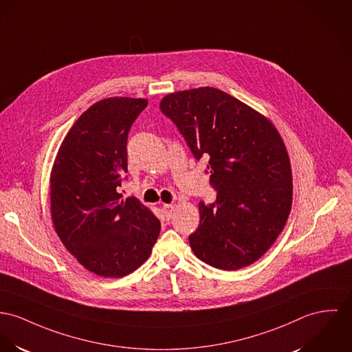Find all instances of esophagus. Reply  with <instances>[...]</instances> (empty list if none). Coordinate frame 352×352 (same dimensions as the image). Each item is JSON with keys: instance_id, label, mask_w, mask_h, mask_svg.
Here are the masks:
<instances>
[{"instance_id": "1", "label": "esophagus", "mask_w": 352, "mask_h": 352, "mask_svg": "<svg viewBox=\"0 0 352 352\" xmlns=\"http://www.w3.org/2000/svg\"><path fill=\"white\" fill-rule=\"evenodd\" d=\"M162 212L164 217L167 218V219H170L171 216H173V212H174V206L173 205H163L162 206Z\"/></svg>"}]
</instances>
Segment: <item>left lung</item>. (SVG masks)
<instances>
[{
    "instance_id": "8db88e82",
    "label": "left lung",
    "mask_w": 352,
    "mask_h": 352,
    "mask_svg": "<svg viewBox=\"0 0 352 352\" xmlns=\"http://www.w3.org/2000/svg\"><path fill=\"white\" fill-rule=\"evenodd\" d=\"M197 161L209 160L216 201L199 202L189 236L194 254L223 271L257 261L276 241L292 206V170L271 122L213 87L166 95L160 104Z\"/></svg>"
}]
</instances>
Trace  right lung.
I'll return each mask as SVG.
<instances>
[{"label":"right lung","mask_w":352,"mask_h":352,"mask_svg":"<svg viewBox=\"0 0 352 352\" xmlns=\"http://www.w3.org/2000/svg\"><path fill=\"white\" fill-rule=\"evenodd\" d=\"M146 99L109 98L87 109L64 138L51 173L54 230L81 265L103 277L139 268L161 222L135 197L122 199L127 138Z\"/></svg>","instance_id":"right-lung-1"}]
</instances>
